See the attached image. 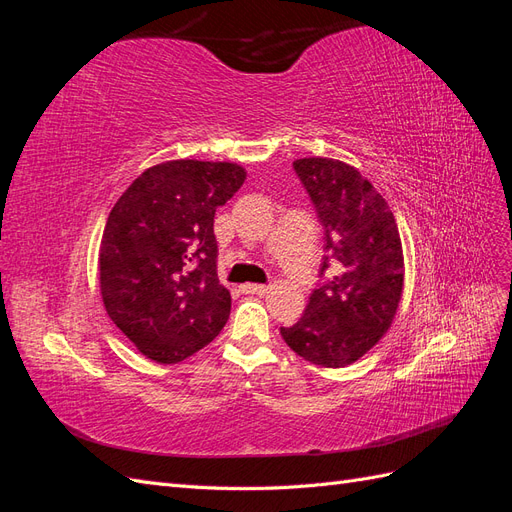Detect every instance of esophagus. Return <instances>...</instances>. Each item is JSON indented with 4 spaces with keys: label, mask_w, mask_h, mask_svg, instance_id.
Masks as SVG:
<instances>
[{
    "label": "esophagus",
    "mask_w": 512,
    "mask_h": 512,
    "mask_svg": "<svg viewBox=\"0 0 512 512\" xmlns=\"http://www.w3.org/2000/svg\"><path fill=\"white\" fill-rule=\"evenodd\" d=\"M269 288L271 286H267V284H243L241 292H245V294H265V292H269Z\"/></svg>",
    "instance_id": "34e87169"
}]
</instances>
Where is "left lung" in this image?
I'll list each match as a JSON object with an SVG mask.
<instances>
[{
	"label": "left lung",
	"instance_id": "obj_1",
	"mask_svg": "<svg viewBox=\"0 0 512 512\" xmlns=\"http://www.w3.org/2000/svg\"><path fill=\"white\" fill-rule=\"evenodd\" d=\"M324 228L320 277L305 314L282 327L305 361L346 367L389 331L404 290V252L395 215L359 170L331 158L292 162Z\"/></svg>",
	"mask_w": 512,
	"mask_h": 512
}]
</instances>
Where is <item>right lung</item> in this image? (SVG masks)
<instances>
[{
  "label": "right lung",
  "mask_w": 512,
  "mask_h": 512,
  "mask_svg": "<svg viewBox=\"0 0 512 512\" xmlns=\"http://www.w3.org/2000/svg\"><path fill=\"white\" fill-rule=\"evenodd\" d=\"M243 181L245 170L232 162H162L134 179L108 213L102 301L147 359L179 363L224 329L230 292L218 280L213 218Z\"/></svg>",
  "instance_id": "right-lung-1"
}]
</instances>
